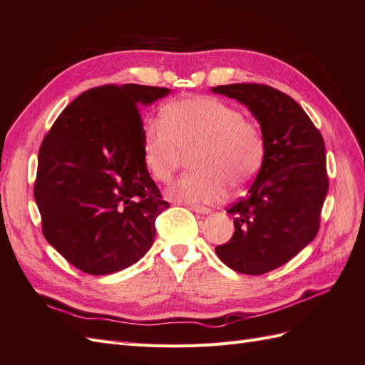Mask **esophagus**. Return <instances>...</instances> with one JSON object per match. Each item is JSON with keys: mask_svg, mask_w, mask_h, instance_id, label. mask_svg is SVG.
I'll list each match as a JSON object with an SVG mask.
<instances>
[{"mask_svg": "<svg viewBox=\"0 0 365 365\" xmlns=\"http://www.w3.org/2000/svg\"><path fill=\"white\" fill-rule=\"evenodd\" d=\"M190 208H191L194 212H197V214H210V212H211L210 208L200 207V205H190Z\"/></svg>", "mask_w": 365, "mask_h": 365, "instance_id": "34e87169", "label": "esophagus"}]
</instances>
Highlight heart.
<instances>
[{
	"label": "heart",
	"instance_id": "obj_1",
	"mask_svg": "<svg viewBox=\"0 0 365 365\" xmlns=\"http://www.w3.org/2000/svg\"><path fill=\"white\" fill-rule=\"evenodd\" d=\"M143 165L157 182H168L183 155L195 173L177 179L168 197L212 203L228 185L240 190L255 179L265 158L260 128L228 103L214 97H183L165 106L162 123L149 125L142 140Z\"/></svg>",
	"mask_w": 365,
	"mask_h": 365
}]
</instances>
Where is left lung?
I'll list each match as a JSON object with an SVG mask.
<instances>
[{"label": "left lung", "mask_w": 365, "mask_h": 365, "mask_svg": "<svg viewBox=\"0 0 365 365\" xmlns=\"http://www.w3.org/2000/svg\"><path fill=\"white\" fill-rule=\"evenodd\" d=\"M259 121L265 158L244 199L227 211L235 235L216 247L223 264L242 274H264L292 260L316 237L329 192L325 145L297 103L257 83L216 86Z\"/></svg>", "instance_id": "8db88e82"}]
</instances>
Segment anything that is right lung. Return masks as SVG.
<instances>
[{
	"mask_svg": "<svg viewBox=\"0 0 365 365\" xmlns=\"http://www.w3.org/2000/svg\"><path fill=\"white\" fill-rule=\"evenodd\" d=\"M170 92L133 83L89 89L43 140L34 190L43 235L81 272H121L154 244V222L170 203L145 170L138 106Z\"/></svg>",
	"mask_w": 365,
	"mask_h": 365,
	"instance_id": "obj_1",
	"label": "right lung"
}]
</instances>
